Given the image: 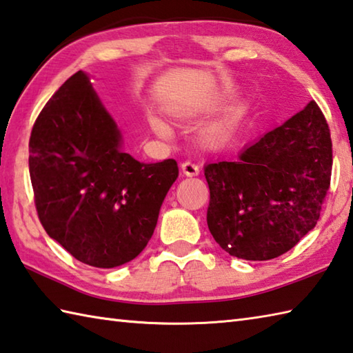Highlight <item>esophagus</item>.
<instances>
[{
  "label": "esophagus",
  "mask_w": 353,
  "mask_h": 353,
  "mask_svg": "<svg viewBox=\"0 0 353 353\" xmlns=\"http://www.w3.org/2000/svg\"><path fill=\"white\" fill-rule=\"evenodd\" d=\"M182 172H183L185 176L192 177V176H197L199 174L200 168H199V165H196L192 161H185L182 163Z\"/></svg>",
  "instance_id": "34e87169"
}]
</instances>
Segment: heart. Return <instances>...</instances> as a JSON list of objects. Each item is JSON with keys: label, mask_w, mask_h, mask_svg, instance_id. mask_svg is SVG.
Masks as SVG:
<instances>
[{"label": "heart", "mask_w": 353, "mask_h": 353, "mask_svg": "<svg viewBox=\"0 0 353 353\" xmlns=\"http://www.w3.org/2000/svg\"><path fill=\"white\" fill-rule=\"evenodd\" d=\"M150 123H151V128L154 130L156 134L162 136V137L170 136V128L167 127V123L162 122L161 119H159V117H151Z\"/></svg>", "instance_id": "heart-1"}]
</instances>
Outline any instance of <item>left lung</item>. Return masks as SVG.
<instances>
[{"label": "left lung", "instance_id": "8db88e82", "mask_svg": "<svg viewBox=\"0 0 353 353\" xmlns=\"http://www.w3.org/2000/svg\"><path fill=\"white\" fill-rule=\"evenodd\" d=\"M332 174V141L316 102L205 167L210 232L222 250L263 261L288 252L320 219Z\"/></svg>", "mask_w": 353, "mask_h": 353}]
</instances>
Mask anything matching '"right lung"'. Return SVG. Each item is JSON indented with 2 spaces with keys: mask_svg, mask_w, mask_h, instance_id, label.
<instances>
[{
  "mask_svg": "<svg viewBox=\"0 0 353 353\" xmlns=\"http://www.w3.org/2000/svg\"><path fill=\"white\" fill-rule=\"evenodd\" d=\"M29 153L41 225L94 268L121 266L143 251L179 176L174 159L142 163L123 153L119 128L81 70L39 113Z\"/></svg>",
  "mask_w": 353,
  "mask_h": 353,
  "instance_id": "right-lung-1",
  "label": "right lung"
}]
</instances>
